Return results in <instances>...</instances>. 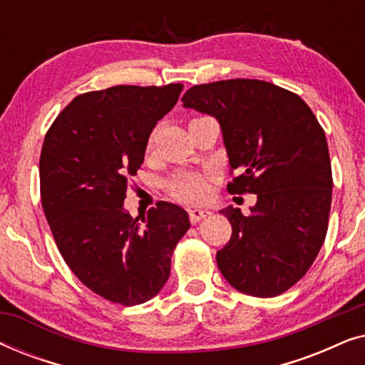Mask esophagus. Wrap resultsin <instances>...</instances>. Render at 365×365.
Listing matches in <instances>:
<instances>
[{"label": "esophagus", "mask_w": 365, "mask_h": 365, "mask_svg": "<svg viewBox=\"0 0 365 365\" xmlns=\"http://www.w3.org/2000/svg\"><path fill=\"white\" fill-rule=\"evenodd\" d=\"M207 216H211V211L206 207H192L191 211H189V219H191L192 224L202 221V219H206Z\"/></svg>", "instance_id": "1"}]
</instances>
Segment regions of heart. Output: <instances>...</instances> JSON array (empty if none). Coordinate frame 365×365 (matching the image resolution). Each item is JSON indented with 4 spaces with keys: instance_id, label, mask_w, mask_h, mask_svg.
I'll return each instance as SVG.
<instances>
[{
    "instance_id": "1",
    "label": "heart",
    "mask_w": 365,
    "mask_h": 365,
    "mask_svg": "<svg viewBox=\"0 0 365 365\" xmlns=\"http://www.w3.org/2000/svg\"><path fill=\"white\" fill-rule=\"evenodd\" d=\"M211 179L207 174L196 171H179L168 182L173 197L184 202H201L207 197Z\"/></svg>"
}]
</instances>
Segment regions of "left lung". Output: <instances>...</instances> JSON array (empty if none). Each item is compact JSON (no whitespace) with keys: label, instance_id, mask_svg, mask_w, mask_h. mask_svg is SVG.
<instances>
[{"label":"left lung","instance_id":"obj_1","mask_svg":"<svg viewBox=\"0 0 365 365\" xmlns=\"http://www.w3.org/2000/svg\"><path fill=\"white\" fill-rule=\"evenodd\" d=\"M182 103L221 124L231 174L239 171L227 191L257 194L249 216L232 206L221 211L232 236L216 254L219 271L249 296L286 292L327 234L332 169L322 126L296 93L259 79L197 84Z\"/></svg>","mask_w":365,"mask_h":365}]
</instances>
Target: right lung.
I'll return each instance as SVG.
<instances>
[{"instance_id":"add662e5","label":"right lung","mask_w":365,"mask_h":365,"mask_svg":"<svg viewBox=\"0 0 365 365\" xmlns=\"http://www.w3.org/2000/svg\"><path fill=\"white\" fill-rule=\"evenodd\" d=\"M182 84H119L79 94L58 114L39 158L41 204L54 242L94 294L136 306L161 291L189 216L159 201L131 217L123 202L149 134L178 103Z\"/></svg>"}]
</instances>
